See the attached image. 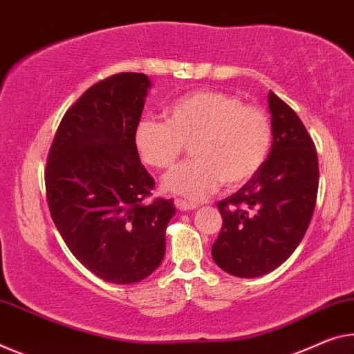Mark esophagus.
Listing matches in <instances>:
<instances>
[{"label": "esophagus", "mask_w": 354, "mask_h": 354, "mask_svg": "<svg viewBox=\"0 0 354 354\" xmlns=\"http://www.w3.org/2000/svg\"><path fill=\"white\" fill-rule=\"evenodd\" d=\"M174 204H176V207H177L178 210H182V212L194 210V209H196V204H193V203H188V201L180 199V198H177L176 201H174Z\"/></svg>", "instance_id": "esophagus-1"}]
</instances>
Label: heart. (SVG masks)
Returning <instances> with one entry per match:
<instances>
[{"mask_svg":"<svg viewBox=\"0 0 354 354\" xmlns=\"http://www.w3.org/2000/svg\"><path fill=\"white\" fill-rule=\"evenodd\" d=\"M192 144L188 160L162 177V189L201 201L223 182L239 187L257 176L268 160L272 123L257 106L223 91H193L167 107L166 122L144 118L134 131L136 150L145 165L166 169Z\"/></svg>","mask_w":354,"mask_h":354,"instance_id":"heart-1","label":"heart"}]
</instances>
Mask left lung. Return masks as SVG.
<instances>
[{
	"label": "left lung",
	"mask_w": 354,
	"mask_h": 354,
	"mask_svg": "<svg viewBox=\"0 0 354 354\" xmlns=\"http://www.w3.org/2000/svg\"><path fill=\"white\" fill-rule=\"evenodd\" d=\"M272 147L257 176L218 209L221 231L212 245L218 268L254 279L285 263L301 243L318 194L317 149L296 112L269 91Z\"/></svg>",
	"instance_id": "8db88e82"
}]
</instances>
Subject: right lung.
<instances>
[{
  "mask_svg": "<svg viewBox=\"0 0 354 354\" xmlns=\"http://www.w3.org/2000/svg\"><path fill=\"white\" fill-rule=\"evenodd\" d=\"M151 86L120 73L90 86L64 113L48 151L46 193L71 253L96 277L138 283L161 264L172 199L147 204L153 177L140 165L134 131Z\"/></svg>",
  "mask_w": 354,
  "mask_h": 354,
  "instance_id": "1",
  "label": "right lung"
}]
</instances>
